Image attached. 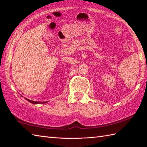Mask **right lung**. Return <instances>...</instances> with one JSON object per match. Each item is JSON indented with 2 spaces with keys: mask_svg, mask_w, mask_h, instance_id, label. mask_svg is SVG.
Listing matches in <instances>:
<instances>
[{
  "mask_svg": "<svg viewBox=\"0 0 147 147\" xmlns=\"http://www.w3.org/2000/svg\"><path fill=\"white\" fill-rule=\"evenodd\" d=\"M25 99L26 100H28V102H31V103H32V104H45V103H47V102H35V101H33V100H29V99H28V98H25Z\"/></svg>",
  "mask_w": 147,
  "mask_h": 147,
  "instance_id": "right-lung-1",
  "label": "right lung"
}]
</instances>
